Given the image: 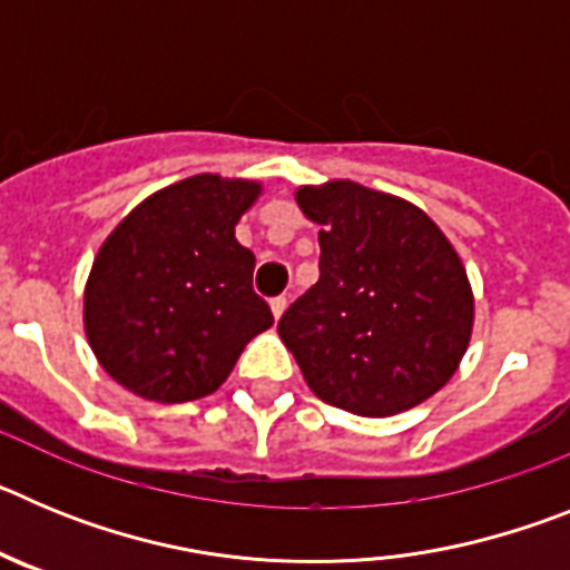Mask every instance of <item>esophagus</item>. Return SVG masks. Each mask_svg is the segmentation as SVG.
<instances>
[{
	"instance_id": "34e87169",
	"label": "esophagus",
	"mask_w": 570,
	"mask_h": 570,
	"mask_svg": "<svg viewBox=\"0 0 570 570\" xmlns=\"http://www.w3.org/2000/svg\"><path fill=\"white\" fill-rule=\"evenodd\" d=\"M285 308H288V299H285V296H276V299H271V311H274V320H279V316L285 314Z\"/></svg>"
}]
</instances>
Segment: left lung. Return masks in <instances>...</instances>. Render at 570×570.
<instances>
[{"mask_svg":"<svg viewBox=\"0 0 570 570\" xmlns=\"http://www.w3.org/2000/svg\"><path fill=\"white\" fill-rule=\"evenodd\" d=\"M320 225V282L279 320L308 387L360 416H394L456 374L473 328L465 265L440 225L351 179L302 185Z\"/></svg>","mask_w":570,"mask_h":570,"instance_id":"1","label":"left lung"}]
</instances>
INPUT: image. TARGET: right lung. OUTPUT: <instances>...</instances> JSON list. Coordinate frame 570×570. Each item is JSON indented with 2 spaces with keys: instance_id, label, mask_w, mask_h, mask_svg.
Returning <instances> with one entry per match:
<instances>
[{
  "instance_id": "add662e5",
  "label": "right lung",
  "mask_w": 570,
  "mask_h": 570,
  "mask_svg": "<svg viewBox=\"0 0 570 570\" xmlns=\"http://www.w3.org/2000/svg\"><path fill=\"white\" fill-rule=\"evenodd\" d=\"M259 194L254 179L188 176L142 199L102 242L85 282V334L130 394L165 405L214 394L274 325L250 288L254 254L234 234Z\"/></svg>"
}]
</instances>
